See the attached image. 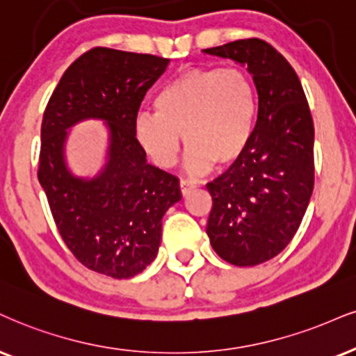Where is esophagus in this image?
I'll return each instance as SVG.
<instances>
[{
    "instance_id": "1",
    "label": "esophagus",
    "mask_w": 356,
    "mask_h": 356,
    "mask_svg": "<svg viewBox=\"0 0 356 356\" xmlns=\"http://www.w3.org/2000/svg\"><path fill=\"white\" fill-rule=\"evenodd\" d=\"M193 188H195V185H193L191 181H188V179H179V190H181L183 196H186Z\"/></svg>"
}]
</instances>
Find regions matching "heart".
<instances>
[{
    "label": "heart",
    "mask_w": 356,
    "mask_h": 356,
    "mask_svg": "<svg viewBox=\"0 0 356 356\" xmlns=\"http://www.w3.org/2000/svg\"><path fill=\"white\" fill-rule=\"evenodd\" d=\"M155 108L134 120L140 148L158 168H170L183 135L185 170L198 177L214 163H236L248 150L256 130L257 92L241 69L191 67L158 92Z\"/></svg>",
    "instance_id": "obj_1"
}]
</instances>
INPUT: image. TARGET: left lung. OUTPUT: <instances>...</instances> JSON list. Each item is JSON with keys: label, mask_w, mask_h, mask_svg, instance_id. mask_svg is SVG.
Returning a JSON list of instances; mask_svg holds the SVG:
<instances>
[{"label": "left lung", "mask_w": 356, "mask_h": 356, "mask_svg": "<svg viewBox=\"0 0 356 356\" xmlns=\"http://www.w3.org/2000/svg\"><path fill=\"white\" fill-rule=\"evenodd\" d=\"M248 67L259 108L252 142L208 183L213 208L206 232L229 264L257 266L291 243L314 191V120L292 65L270 44L239 39L204 49Z\"/></svg>", "instance_id": "1"}]
</instances>
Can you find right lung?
Wrapping results in <instances>:
<instances>
[{
    "label": "right lung",
    "mask_w": 356,
    "mask_h": 356,
    "mask_svg": "<svg viewBox=\"0 0 356 356\" xmlns=\"http://www.w3.org/2000/svg\"><path fill=\"white\" fill-rule=\"evenodd\" d=\"M170 59L94 47L69 65L41 125L38 178L63 241L87 269L129 279L150 266L161 218L181 200L177 177L147 163L134 120ZM95 118L109 129L108 161L94 179L65 163L67 130Z\"/></svg>",
    "instance_id": "1"
}]
</instances>
